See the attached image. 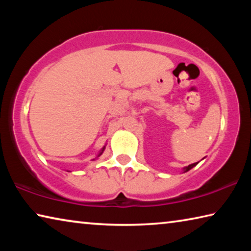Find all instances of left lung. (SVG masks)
Wrapping results in <instances>:
<instances>
[{
    "mask_svg": "<svg viewBox=\"0 0 251 251\" xmlns=\"http://www.w3.org/2000/svg\"><path fill=\"white\" fill-rule=\"evenodd\" d=\"M194 166H196V163H194L192 165H188V166H187V167H184V168H182V171H184V173H186V172H188L189 169H192Z\"/></svg>",
    "mask_w": 251,
    "mask_h": 251,
    "instance_id": "1",
    "label": "left lung"
}]
</instances>
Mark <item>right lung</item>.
Instances as JSON below:
<instances>
[{
  "label": "right lung",
  "instance_id": "add662e5",
  "mask_svg": "<svg viewBox=\"0 0 251 251\" xmlns=\"http://www.w3.org/2000/svg\"><path fill=\"white\" fill-rule=\"evenodd\" d=\"M104 150H105V146H104V147H103V148H101V150H100V152H99V155H97V156H96V157H95V158H94V159H92V160H95V159H96V158H97V157H100V155H101V154H103V151H104Z\"/></svg>",
  "mask_w": 251,
  "mask_h": 251
}]
</instances>
